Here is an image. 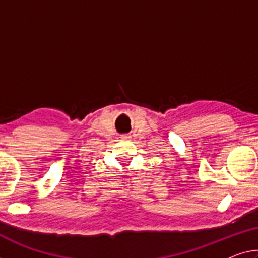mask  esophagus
Listing matches in <instances>:
<instances>
[{
    "label": "esophagus",
    "mask_w": 258,
    "mask_h": 258,
    "mask_svg": "<svg viewBox=\"0 0 258 258\" xmlns=\"http://www.w3.org/2000/svg\"><path fill=\"white\" fill-rule=\"evenodd\" d=\"M122 138H129V136H126V135H123V136H122Z\"/></svg>",
    "instance_id": "obj_1"
}]
</instances>
